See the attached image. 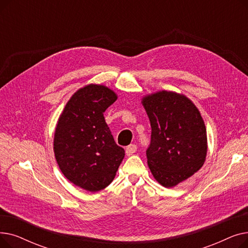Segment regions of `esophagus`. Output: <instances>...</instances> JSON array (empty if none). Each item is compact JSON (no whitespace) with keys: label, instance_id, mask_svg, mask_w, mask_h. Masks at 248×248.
I'll return each mask as SVG.
<instances>
[{"label":"esophagus","instance_id":"esophagus-1","mask_svg":"<svg viewBox=\"0 0 248 248\" xmlns=\"http://www.w3.org/2000/svg\"><path fill=\"white\" fill-rule=\"evenodd\" d=\"M136 152H137V146L134 145V144L127 146L126 149H125V154H126V155H133L134 153H136Z\"/></svg>","mask_w":248,"mask_h":248}]
</instances>
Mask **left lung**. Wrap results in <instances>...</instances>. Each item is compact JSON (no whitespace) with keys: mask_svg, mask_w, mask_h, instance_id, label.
<instances>
[{"mask_svg":"<svg viewBox=\"0 0 248 248\" xmlns=\"http://www.w3.org/2000/svg\"><path fill=\"white\" fill-rule=\"evenodd\" d=\"M152 135L147 150L150 170L171 188L199 171L207 155V133L196 106L185 95L162 90L141 100Z\"/></svg>","mask_w":248,"mask_h":248,"instance_id":"1","label":"left lung"}]
</instances>
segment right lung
I'll return each mask as SVG.
<instances>
[{"instance_id":"add662e5","label":"right lung","mask_w":248,"mask_h":248,"mask_svg":"<svg viewBox=\"0 0 248 248\" xmlns=\"http://www.w3.org/2000/svg\"><path fill=\"white\" fill-rule=\"evenodd\" d=\"M116 99L108 87L88 84L68 100L55 128L54 154L60 170L86 191L108 187L124 158L103 116Z\"/></svg>"}]
</instances>
